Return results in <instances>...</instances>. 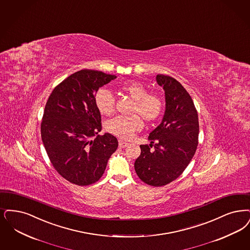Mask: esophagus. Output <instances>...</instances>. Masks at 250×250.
Masks as SVG:
<instances>
[{"instance_id": "esophagus-1", "label": "esophagus", "mask_w": 250, "mask_h": 250, "mask_svg": "<svg viewBox=\"0 0 250 250\" xmlns=\"http://www.w3.org/2000/svg\"><path fill=\"white\" fill-rule=\"evenodd\" d=\"M126 146H128V143L127 142H125L123 140H119V147L120 148H125Z\"/></svg>"}]
</instances>
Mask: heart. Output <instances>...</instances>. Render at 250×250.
<instances>
[{"mask_svg": "<svg viewBox=\"0 0 250 250\" xmlns=\"http://www.w3.org/2000/svg\"><path fill=\"white\" fill-rule=\"evenodd\" d=\"M119 89L134 100L130 111L134 115L116 116L106 123L105 128L107 132L122 140H130L143 126L141 117L146 122H152L160 116L163 110V100L159 95L148 93L145 84L138 81L125 82L119 85ZM94 101L97 109L102 115L108 116L113 112L114 98L109 90L106 88L98 90Z\"/></svg>", "mask_w": 250, "mask_h": 250, "instance_id": "1", "label": "heart"}]
</instances>
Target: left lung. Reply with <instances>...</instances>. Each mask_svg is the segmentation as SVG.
<instances>
[{
  "instance_id": "8db88e82",
  "label": "left lung",
  "mask_w": 250,
  "mask_h": 250,
  "mask_svg": "<svg viewBox=\"0 0 250 250\" xmlns=\"http://www.w3.org/2000/svg\"><path fill=\"white\" fill-rule=\"evenodd\" d=\"M156 81L165 90V114L149 135L150 145H140L134 167L143 182L160 187L179 178L190 164L198 145L199 122L193 101L180 82L164 74Z\"/></svg>"
}]
</instances>
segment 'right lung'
Here are the masks:
<instances>
[{
	"label": "right lung",
	"instance_id": "obj_1",
	"mask_svg": "<svg viewBox=\"0 0 250 250\" xmlns=\"http://www.w3.org/2000/svg\"><path fill=\"white\" fill-rule=\"evenodd\" d=\"M115 78L99 70H79L57 85L46 102L42 140L54 168L73 184L97 182L118 147L110 133L98 135L101 116L94 101L99 88Z\"/></svg>",
	"mask_w": 250,
	"mask_h": 250
}]
</instances>
